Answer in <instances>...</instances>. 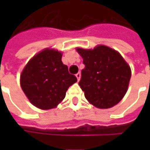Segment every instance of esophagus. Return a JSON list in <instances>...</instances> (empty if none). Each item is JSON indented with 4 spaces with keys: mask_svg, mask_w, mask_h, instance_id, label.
Here are the masks:
<instances>
[{
    "mask_svg": "<svg viewBox=\"0 0 150 150\" xmlns=\"http://www.w3.org/2000/svg\"><path fill=\"white\" fill-rule=\"evenodd\" d=\"M75 76H76V78H77V79H78V81H79V79H80V78H81V74H80V72L77 73V74L75 75Z\"/></svg>",
    "mask_w": 150,
    "mask_h": 150,
    "instance_id": "esophagus-1",
    "label": "esophagus"
}]
</instances>
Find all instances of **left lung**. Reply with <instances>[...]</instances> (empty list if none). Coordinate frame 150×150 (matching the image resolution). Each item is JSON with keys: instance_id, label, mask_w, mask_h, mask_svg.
<instances>
[{"instance_id": "left-lung-1", "label": "left lung", "mask_w": 150, "mask_h": 150, "mask_svg": "<svg viewBox=\"0 0 150 150\" xmlns=\"http://www.w3.org/2000/svg\"><path fill=\"white\" fill-rule=\"evenodd\" d=\"M75 50L85 65L79 85L88 102L100 109L118 104L128 91L131 78V68L121 54L104 45Z\"/></svg>"}]
</instances>
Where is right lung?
Instances as JSON below:
<instances>
[{"instance_id": "1", "label": "right lung", "mask_w": 150, "mask_h": 150, "mask_svg": "<svg viewBox=\"0 0 150 150\" xmlns=\"http://www.w3.org/2000/svg\"><path fill=\"white\" fill-rule=\"evenodd\" d=\"M62 52L46 48L33 56L20 75V84L29 101L42 110L55 108L70 86L77 82L62 62Z\"/></svg>"}]
</instances>
